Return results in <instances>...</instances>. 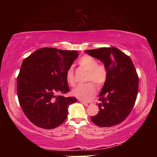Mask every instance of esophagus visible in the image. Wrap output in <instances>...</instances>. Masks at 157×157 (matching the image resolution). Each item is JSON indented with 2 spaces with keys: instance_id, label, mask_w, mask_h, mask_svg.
I'll list each match as a JSON object with an SVG mask.
<instances>
[{
  "instance_id": "1",
  "label": "esophagus",
  "mask_w": 157,
  "mask_h": 157,
  "mask_svg": "<svg viewBox=\"0 0 157 157\" xmlns=\"http://www.w3.org/2000/svg\"><path fill=\"white\" fill-rule=\"evenodd\" d=\"M80 102H81V103H82V105H84V106H86V107L91 105V103H90V102H82V101H80Z\"/></svg>"
}]
</instances>
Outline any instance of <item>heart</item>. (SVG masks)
Listing matches in <instances>:
<instances>
[{"mask_svg":"<svg viewBox=\"0 0 157 157\" xmlns=\"http://www.w3.org/2000/svg\"><path fill=\"white\" fill-rule=\"evenodd\" d=\"M79 65L88 72L86 82L94 83L98 89L104 86L108 78V69L104 63H98L97 59L90 55H84L79 59ZM66 80L71 86H75V79L72 67L68 68L66 73ZM93 83L79 85L73 89L72 95L84 102H89L96 95V89Z\"/></svg>","mask_w":157,"mask_h":157,"instance_id":"b5f03b06","label":"heart"}]
</instances>
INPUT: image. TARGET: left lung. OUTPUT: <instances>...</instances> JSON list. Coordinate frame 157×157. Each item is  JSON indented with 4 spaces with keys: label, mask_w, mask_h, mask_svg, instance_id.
Listing matches in <instances>:
<instances>
[{
    "label": "left lung",
    "mask_w": 157,
    "mask_h": 157,
    "mask_svg": "<svg viewBox=\"0 0 157 157\" xmlns=\"http://www.w3.org/2000/svg\"><path fill=\"white\" fill-rule=\"evenodd\" d=\"M84 52L102 62L108 69L107 80L98 104L100 111L91 120L104 127L122 123L134 107L139 90V77L131 58L114 47Z\"/></svg>",
    "instance_id": "1"
}]
</instances>
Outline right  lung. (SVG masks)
Listing matches in <instances>:
<instances>
[{
    "label": "right lung",
    "instance_id": "1",
    "mask_svg": "<svg viewBox=\"0 0 157 157\" xmlns=\"http://www.w3.org/2000/svg\"><path fill=\"white\" fill-rule=\"evenodd\" d=\"M78 57L76 50L43 48L23 61L17 78L18 99L34 125L54 129L67 118L68 106L77 99L62 94L69 92L66 73Z\"/></svg>",
    "mask_w": 157,
    "mask_h": 157
}]
</instances>
